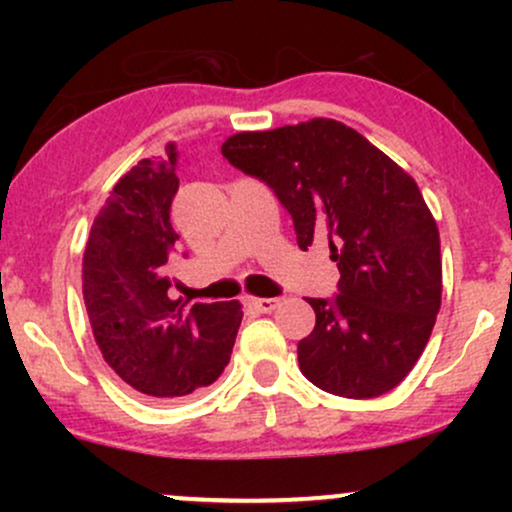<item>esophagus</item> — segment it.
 <instances>
[{
    "label": "esophagus",
    "mask_w": 512,
    "mask_h": 512,
    "mask_svg": "<svg viewBox=\"0 0 512 512\" xmlns=\"http://www.w3.org/2000/svg\"><path fill=\"white\" fill-rule=\"evenodd\" d=\"M250 305L252 308H257L260 313H272V310L279 305V298H250Z\"/></svg>",
    "instance_id": "34e87169"
}]
</instances>
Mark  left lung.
<instances>
[{
    "label": "left lung",
    "instance_id": "left-lung-1",
    "mask_svg": "<svg viewBox=\"0 0 512 512\" xmlns=\"http://www.w3.org/2000/svg\"><path fill=\"white\" fill-rule=\"evenodd\" d=\"M221 154L272 187L298 248L330 240L339 293L308 298L315 330L298 342L301 373L349 399L395 390L424 354L443 293L438 226L416 180L330 117L238 132Z\"/></svg>",
    "mask_w": 512,
    "mask_h": 512
}]
</instances>
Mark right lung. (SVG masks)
Returning <instances> with one entry per match:
<instances>
[{
    "label": "right lung",
    "instance_id": "add662e5",
    "mask_svg": "<svg viewBox=\"0 0 512 512\" xmlns=\"http://www.w3.org/2000/svg\"><path fill=\"white\" fill-rule=\"evenodd\" d=\"M178 146L129 168L93 219L81 281L93 339L110 368L151 399L192 395L231 361L243 305L168 298L166 264L178 233Z\"/></svg>",
    "mask_w": 512,
    "mask_h": 512
}]
</instances>
